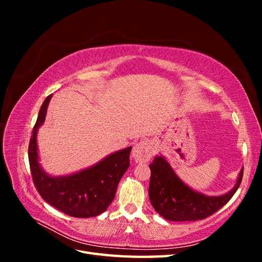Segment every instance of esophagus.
<instances>
[{"label":"esophagus","instance_id":"esophagus-1","mask_svg":"<svg viewBox=\"0 0 262 262\" xmlns=\"http://www.w3.org/2000/svg\"><path fill=\"white\" fill-rule=\"evenodd\" d=\"M154 153V148L149 141H141L133 147L132 156L137 163H146Z\"/></svg>","mask_w":262,"mask_h":262}]
</instances>
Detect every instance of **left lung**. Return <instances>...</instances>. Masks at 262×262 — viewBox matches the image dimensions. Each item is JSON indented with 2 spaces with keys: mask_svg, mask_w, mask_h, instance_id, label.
Listing matches in <instances>:
<instances>
[{
  "mask_svg": "<svg viewBox=\"0 0 262 262\" xmlns=\"http://www.w3.org/2000/svg\"><path fill=\"white\" fill-rule=\"evenodd\" d=\"M149 168L150 203L160 215L173 222L203 220L223 208L239 188L244 173L243 168L236 185L229 192L208 196L185 185L162 156H156L149 164Z\"/></svg>",
  "mask_w": 262,
  "mask_h": 262,
  "instance_id": "left-lung-1",
  "label": "left lung"
}]
</instances>
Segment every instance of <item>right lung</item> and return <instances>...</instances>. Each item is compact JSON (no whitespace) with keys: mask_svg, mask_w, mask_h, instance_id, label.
Here are the masks:
<instances>
[{"mask_svg":"<svg viewBox=\"0 0 262 262\" xmlns=\"http://www.w3.org/2000/svg\"><path fill=\"white\" fill-rule=\"evenodd\" d=\"M49 95L39 110L28 145L29 166L34 185L42 199L67 215L93 217L105 212L116 195L117 187L130 166L131 146L107 156L92 167L64 177H51L38 162L37 132L47 114Z\"/></svg>","mask_w":262,"mask_h":262,"instance_id":"right-lung-1","label":"right lung"}]
</instances>
